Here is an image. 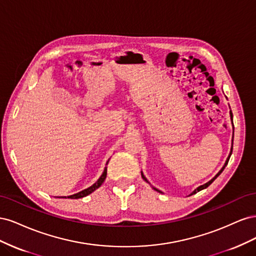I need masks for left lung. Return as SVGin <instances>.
Returning a JSON list of instances; mask_svg holds the SVG:
<instances>
[{"label": "left lung", "instance_id": "1", "mask_svg": "<svg viewBox=\"0 0 256 256\" xmlns=\"http://www.w3.org/2000/svg\"><path fill=\"white\" fill-rule=\"evenodd\" d=\"M230 120H232V122H233V113H232V111H230ZM233 140H234V132H233V138H232V147H230V154H228V159H226V164H224V166H222V168L220 170V171L218 172V173H216V176L214 177V178H212V180H209V182H207L206 184H202V186H200V187H198L194 191H192L191 193H190V194L189 196H192V194H196V192H198V191H200V190H203V189H206L207 187H208V186L209 184H210L214 180H216V177H218L222 172H223V170L224 168H226V166H228V160H230V154H232V150H233ZM141 175H142V178H143V180L146 182H148L150 184V182L148 180H146V177L144 176V174H143V172H141ZM152 189L154 190H156V191H158V192H160V193H162V191H160V190H158L157 188H154V187H152Z\"/></svg>", "mask_w": 256, "mask_h": 256}]
</instances>
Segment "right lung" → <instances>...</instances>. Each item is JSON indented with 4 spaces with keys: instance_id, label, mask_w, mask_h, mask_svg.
<instances>
[{
    "instance_id": "add662e5",
    "label": "right lung",
    "mask_w": 256,
    "mask_h": 256,
    "mask_svg": "<svg viewBox=\"0 0 256 256\" xmlns=\"http://www.w3.org/2000/svg\"><path fill=\"white\" fill-rule=\"evenodd\" d=\"M108 162H109V160L106 161V166H108ZM106 166L104 168L102 176H100V177L98 178V180H97L95 184H92L90 186V187H88V188H86V189H84V190H82V191H80V192H78V193H76V194L69 196H67V198H84V196H86L90 194L92 192H94L96 189H98V188L100 187V186L102 184V182H104V180H106ZM63 198H66V196H63Z\"/></svg>"
}]
</instances>
